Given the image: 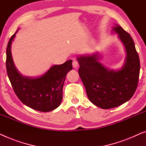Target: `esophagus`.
Here are the masks:
<instances>
[{
    "mask_svg": "<svg viewBox=\"0 0 146 146\" xmlns=\"http://www.w3.org/2000/svg\"><path fill=\"white\" fill-rule=\"evenodd\" d=\"M72 64L74 68H77L78 66H79V63H78V61L77 60H73Z\"/></svg>",
    "mask_w": 146,
    "mask_h": 146,
    "instance_id": "obj_1",
    "label": "esophagus"
}]
</instances>
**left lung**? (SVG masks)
<instances>
[{"mask_svg":"<svg viewBox=\"0 0 146 146\" xmlns=\"http://www.w3.org/2000/svg\"><path fill=\"white\" fill-rule=\"evenodd\" d=\"M113 30L118 34L126 50V58L122 69L110 70L98 61L97 53L77 58L79 74L89 100L98 107L108 109L128 101L134 95L139 81L140 63L134 40L121 26Z\"/></svg>","mask_w":146,"mask_h":146,"instance_id":"left-lung-1","label":"left lung"}]
</instances>
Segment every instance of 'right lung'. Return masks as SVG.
Here are the masks:
<instances>
[{
  "mask_svg": "<svg viewBox=\"0 0 146 146\" xmlns=\"http://www.w3.org/2000/svg\"><path fill=\"white\" fill-rule=\"evenodd\" d=\"M10 38L7 48L6 67L8 77L14 93L20 101L32 109L49 112L55 109L63 98V87L67 73L73 69L72 61L53 65L38 78L24 77L16 70L12 60L11 47L16 34Z\"/></svg>",
  "mask_w": 146,
  "mask_h": 146,
  "instance_id": "1",
  "label": "right lung"
}]
</instances>
